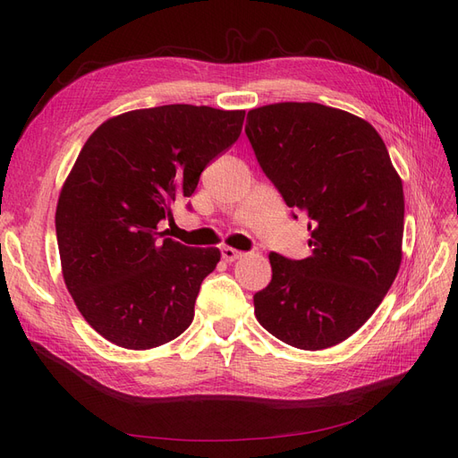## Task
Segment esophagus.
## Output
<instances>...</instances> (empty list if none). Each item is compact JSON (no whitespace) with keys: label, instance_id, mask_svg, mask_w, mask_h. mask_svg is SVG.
<instances>
[{"label":"esophagus","instance_id":"34e87169","mask_svg":"<svg viewBox=\"0 0 458 458\" xmlns=\"http://www.w3.org/2000/svg\"><path fill=\"white\" fill-rule=\"evenodd\" d=\"M221 258H224L227 263H231V261H237V259L244 258V252H239V250H234V248L225 246V248H221Z\"/></svg>","mask_w":458,"mask_h":458}]
</instances>
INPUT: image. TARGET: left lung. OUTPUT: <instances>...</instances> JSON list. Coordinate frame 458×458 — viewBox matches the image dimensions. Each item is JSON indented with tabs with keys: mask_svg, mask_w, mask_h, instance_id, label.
I'll use <instances>...</instances> for the list:
<instances>
[{
	"mask_svg": "<svg viewBox=\"0 0 458 458\" xmlns=\"http://www.w3.org/2000/svg\"><path fill=\"white\" fill-rule=\"evenodd\" d=\"M244 131L311 231L310 258L269 254L273 276L254 294L256 317L294 348H330L367 323L395 281L403 185L378 131L345 110L275 103L250 110Z\"/></svg>",
	"mask_w": 458,
	"mask_h": 458,
	"instance_id": "obj_1",
	"label": "left lung"
}]
</instances>
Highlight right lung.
<instances>
[{
  "mask_svg": "<svg viewBox=\"0 0 458 458\" xmlns=\"http://www.w3.org/2000/svg\"><path fill=\"white\" fill-rule=\"evenodd\" d=\"M244 110L164 105L106 120L63 185L55 229L68 293L86 321L120 348L150 350L192 323L217 248L158 231L200 174L239 140Z\"/></svg>",
  "mask_w": 458,
  "mask_h": 458,
  "instance_id": "1",
  "label": "right lung"
}]
</instances>
